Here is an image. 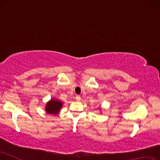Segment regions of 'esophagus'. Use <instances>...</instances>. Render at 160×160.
Returning <instances> with one entry per match:
<instances>
[{
    "instance_id": "34e87169",
    "label": "esophagus",
    "mask_w": 160,
    "mask_h": 160,
    "mask_svg": "<svg viewBox=\"0 0 160 160\" xmlns=\"http://www.w3.org/2000/svg\"><path fill=\"white\" fill-rule=\"evenodd\" d=\"M75 99H76L78 101H80V100L81 99V97L80 95H77L76 97H75Z\"/></svg>"
}]
</instances>
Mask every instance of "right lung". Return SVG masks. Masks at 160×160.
Segmentation results:
<instances>
[{
    "instance_id": "right-lung-1",
    "label": "right lung",
    "mask_w": 160,
    "mask_h": 160,
    "mask_svg": "<svg viewBox=\"0 0 160 160\" xmlns=\"http://www.w3.org/2000/svg\"><path fill=\"white\" fill-rule=\"evenodd\" d=\"M62 106H63V102L58 99H51L46 104V112L50 113V114L57 115L58 112H60Z\"/></svg>"
}]
</instances>
